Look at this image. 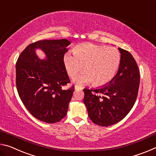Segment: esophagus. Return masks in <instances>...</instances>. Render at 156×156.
I'll return each mask as SVG.
<instances>
[{
    "label": "esophagus",
    "instance_id": "34e87169",
    "mask_svg": "<svg viewBox=\"0 0 156 156\" xmlns=\"http://www.w3.org/2000/svg\"><path fill=\"white\" fill-rule=\"evenodd\" d=\"M75 89H76V90H80V89H82V88L80 87L75 86Z\"/></svg>",
    "mask_w": 156,
    "mask_h": 156
}]
</instances>
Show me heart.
I'll return each instance as SVG.
<instances>
[{
  "label": "heart",
  "mask_w": 156,
  "mask_h": 156,
  "mask_svg": "<svg viewBox=\"0 0 156 156\" xmlns=\"http://www.w3.org/2000/svg\"><path fill=\"white\" fill-rule=\"evenodd\" d=\"M73 55L67 53L63 63L68 76L74 78L84 69L85 72L73 79L76 84L93 83L101 87L110 83L115 77L120 65L121 56L118 49L87 43L76 46Z\"/></svg>",
  "instance_id": "1"
}]
</instances>
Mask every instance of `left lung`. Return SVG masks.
I'll return each mask as SVG.
<instances>
[{
  "label": "left lung",
  "mask_w": 156,
  "mask_h": 156,
  "mask_svg": "<svg viewBox=\"0 0 156 156\" xmlns=\"http://www.w3.org/2000/svg\"><path fill=\"white\" fill-rule=\"evenodd\" d=\"M118 49L121 54L120 65L113 80L99 89H83V102L89 117L99 126H108L122 120L133 107L138 96V65L129 51Z\"/></svg>",
  "instance_id": "left-lung-1"
}]
</instances>
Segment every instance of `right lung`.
I'll return each instance as SVG.
<instances>
[{
  "instance_id": "obj_1",
  "label": "right lung",
  "mask_w": 156,
  "mask_h": 156,
  "mask_svg": "<svg viewBox=\"0 0 156 156\" xmlns=\"http://www.w3.org/2000/svg\"><path fill=\"white\" fill-rule=\"evenodd\" d=\"M71 43L67 39L43 40L33 43L20 54L16 65V84L23 103L34 117L47 123L61 120L67 114L74 86L70 83L63 58ZM41 48L46 55L41 60L35 54Z\"/></svg>"
}]
</instances>
